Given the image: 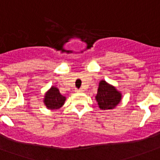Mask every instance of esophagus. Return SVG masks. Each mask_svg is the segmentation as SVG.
Returning <instances> with one entry per match:
<instances>
[{
	"mask_svg": "<svg viewBox=\"0 0 160 160\" xmlns=\"http://www.w3.org/2000/svg\"><path fill=\"white\" fill-rule=\"evenodd\" d=\"M75 91H76V92L81 93V92H83V90H81V89H80V90H75Z\"/></svg>",
	"mask_w": 160,
	"mask_h": 160,
	"instance_id": "obj_1",
	"label": "esophagus"
}]
</instances>
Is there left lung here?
Segmentation results:
<instances>
[{
	"label": "left lung",
	"instance_id": "1",
	"mask_svg": "<svg viewBox=\"0 0 160 160\" xmlns=\"http://www.w3.org/2000/svg\"><path fill=\"white\" fill-rule=\"evenodd\" d=\"M121 97V93L118 91L114 86L108 84L105 80L100 81L95 100L102 110L115 108L120 102Z\"/></svg>",
	"mask_w": 160,
	"mask_h": 160
}]
</instances>
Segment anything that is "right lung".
Wrapping results in <instances>:
<instances>
[{
	"label": "right lung",
	"mask_w": 160,
	"mask_h": 160,
	"mask_svg": "<svg viewBox=\"0 0 160 160\" xmlns=\"http://www.w3.org/2000/svg\"><path fill=\"white\" fill-rule=\"evenodd\" d=\"M66 98L60 93L59 89L51 86L50 90L46 93L44 98V103L50 109H58L65 104Z\"/></svg>",
	"instance_id": "right-lung-1"
}]
</instances>
